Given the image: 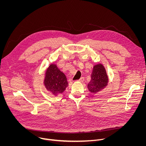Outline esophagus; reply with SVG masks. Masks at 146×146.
<instances>
[{"mask_svg":"<svg viewBox=\"0 0 146 146\" xmlns=\"http://www.w3.org/2000/svg\"><path fill=\"white\" fill-rule=\"evenodd\" d=\"M84 81V77H81V78L78 80V81H80V82H83Z\"/></svg>","mask_w":146,"mask_h":146,"instance_id":"esophagus-1","label":"esophagus"}]
</instances>
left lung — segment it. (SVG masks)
Listing matches in <instances>:
<instances>
[{
  "label": "left lung",
  "mask_w": 146,
  "mask_h": 146,
  "mask_svg": "<svg viewBox=\"0 0 146 146\" xmlns=\"http://www.w3.org/2000/svg\"><path fill=\"white\" fill-rule=\"evenodd\" d=\"M91 78L88 89L93 94L100 92L108 86V76L105 67L102 64H97L94 66Z\"/></svg>",
  "instance_id": "left-lung-1"
}]
</instances>
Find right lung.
I'll return each instance as SVG.
<instances>
[{"label": "right lung", "mask_w": 146, "mask_h": 146, "mask_svg": "<svg viewBox=\"0 0 146 146\" xmlns=\"http://www.w3.org/2000/svg\"><path fill=\"white\" fill-rule=\"evenodd\" d=\"M44 84L48 91L56 96L65 90L68 82L65 74L60 71L56 65L52 64L46 72Z\"/></svg>", "instance_id": "right-lung-1"}]
</instances>
